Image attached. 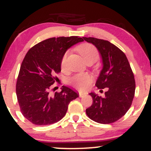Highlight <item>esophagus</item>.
I'll return each instance as SVG.
<instances>
[{"label":"esophagus","instance_id":"34e87169","mask_svg":"<svg viewBox=\"0 0 151 151\" xmlns=\"http://www.w3.org/2000/svg\"><path fill=\"white\" fill-rule=\"evenodd\" d=\"M86 93H82V92L79 93L80 98H84V96H86Z\"/></svg>","mask_w":151,"mask_h":151}]
</instances>
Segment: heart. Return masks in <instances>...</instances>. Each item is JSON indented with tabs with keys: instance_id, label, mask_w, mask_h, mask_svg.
Returning a JSON list of instances; mask_svg holds the SVG:
<instances>
[{
	"instance_id": "1",
	"label": "heart",
	"mask_w": 151,
	"mask_h": 151,
	"mask_svg": "<svg viewBox=\"0 0 151 151\" xmlns=\"http://www.w3.org/2000/svg\"><path fill=\"white\" fill-rule=\"evenodd\" d=\"M78 50L82 56L83 57L84 61L87 63H94L99 58V52L98 49L94 45L90 43H84L78 47ZM67 53L63 55L61 61V67H64L65 65L66 58H67ZM92 81L91 76L88 74L80 73L73 76L69 80V83L71 86H74L78 89H86L90 85Z\"/></svg>"
}]
</instances>
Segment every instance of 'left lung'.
Instances as JSON below:
<instances>
[{
  "instance_id": "obj_1",
  "label": "left lung",
  "mask_w": 151,
  "mask_h": 151,
  "mask_svg": "<svg viewBox=\"0 0 151 151\" xmlns=\"http://www.w3.org/2000/svg\"><path fill=\"white\" fill-rule=\"evenodd\" d=\"M83 39L95 45L102 56L103 67L96 86L100 89L108 88L104 98L89 93L93 104L86 113L98 123L115 122L126 114L133 102L135 90L133 71L124 53L109 41L92 37Z\"/></svg>"
}]
</instances>
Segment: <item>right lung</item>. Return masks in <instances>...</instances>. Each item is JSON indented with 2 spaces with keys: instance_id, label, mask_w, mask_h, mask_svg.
<instances>
[{
  "instance_id": "1",
  "label": "right lung",
  "mask_w": 151,
  "mask_h": 151,
  "mask_svg": "<svg viewBox=\"0 0 151 151\" xmlns=\"http://www.w3.org/2000/svg\"><path fill=\"white\" fill-rule=\"evenodd\" d=\"M82 41L78 36L51 38L32 47L24 56L16 82V96L22 114L34 124L58 122L65 115L70 102L78 97V93L65 86L54 94L50 91L57 81L55 75L61 71L65 52Z\"/></svg>"
}]
</instances>
